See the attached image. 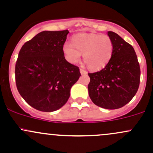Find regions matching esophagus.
Returning a JSON list of instances; mask_svg holds the SVG:
<instances>
[{
  "label": "esophagus",
  "mask_w": 153,
  "mask_h": 153,
  "mask_svg": "<svg viewBox=\"0 0 153 153\" xmlns=\"http://www.w3.org/2000/svg\"><path fill=\"white\" fill-rule=\"evenodd\" d=\"M80 72H81V75H86L87 72L86 70H84V69H80Z\"/></svg>",
  "instance_id": "esophagus-1"
}]
</instances>
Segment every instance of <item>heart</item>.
<instances>
[{
    "instance_id": "1",
    "label": "heart",
    "mask_w": 153,
    "mask_h": 153,
    "mask_svg": "<svg viewBox=\"0 0 153 153\" xmlns=\"http://www.w3.org/2000/svg\"><path fill=\"white\" fill-rule=\"evenodd\" d=\"M114 44L108 35L79 33L74 35L71 44H65L63 52L66 59L72 64L83 60L88 69L98 71L104 68L112 58Z\"/></svg>"
}]
</instances>
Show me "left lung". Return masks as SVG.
<instances>
[{
    "mask_svg": "<svg viewBox=\"0 0 153 153\" xmlns=\"http://www.w3.org/2000/svg\"><path fill=\"white\" fill-rule=\"evenodd\" d=\"M108 35L114 44L113 55L104 69L88 73V91L95 105L116 109L128 104L136 94L141 69L132 45L115 32H108Z\"/></svg>",
    "mask_w": 153,
    "mask_h": 153,
    "instance_id": "obj_1",
    "label": "left lung"
}]
</instances>
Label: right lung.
<instances>
[{
    "mask_svg": "<svg viewBox=\"0 0 153 153\" xmlns=\"http://www.w3.org/2000/svg\"><path fill=\"white\" fill-rule=\"evenodd\" d=\"M68 30L43 31L23 45L15 64V83L26 102L42 112L62 107L81 76L79 67L65 59Z\"/></svg>",
    "mask_w": 153,
    "mask_h": 153,
    "instance_id": "1",
    "label": "right lung"
}]
</instances>
